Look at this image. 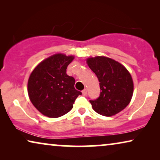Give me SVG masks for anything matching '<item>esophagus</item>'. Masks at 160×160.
<instances>
[{"mask_svg":"<svg viewBox=\"0 0 160 160\" xmlns=\"http://www.w3.org/2000/svg\"><path fill=\"white\" fill-rule=\"evenodd\" d=\"M87 89H84V90H82V94H83V95H87Z\"/></svg>","mask_w":160,"mask_h":160,"instance_id":"esophagus-1","label":"esophagus"}]
</instances>
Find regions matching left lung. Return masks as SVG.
Returning a JSON list of instances; mask_svg holds the SVG:
<instances>
[{"label":"left lung","mask_w":160,"mask_h":160,"mask_svg":"<svg viewBox=\"0 0 160 160\" xmlns=\"http://www.w3.org/2000/svg\"><path fill=\"white\" fill-rule=\"evenodd\" d=\"M87 62L97 76L101 91L97 99L89 100L94 110L111 117L125 108L133 93V82L126 68L106 57L89 58Z\"/></svg>","instance_id":"1"}]
</instances>
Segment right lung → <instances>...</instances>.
Returning a JSON list of instances; mask_svg holds the SVG:
<instances>
[{"label": "right lung", "instance_id": "obj_1", "mask_svg": "<svg viewBox=\"0 0 160 160\" xmlns=\"http://www.w3.org/2000/svg\"><path fill=\"white\" fill-rule=\"evenodd\" d=\"M73 56L57 54L37 65L30 74L28 91L33 106L48 117L58 118L66 114L80 91L74 87L75 79L66 73Z\"/></svg>", "mask_w": 160, "mask_h": 160}]
</instances>
